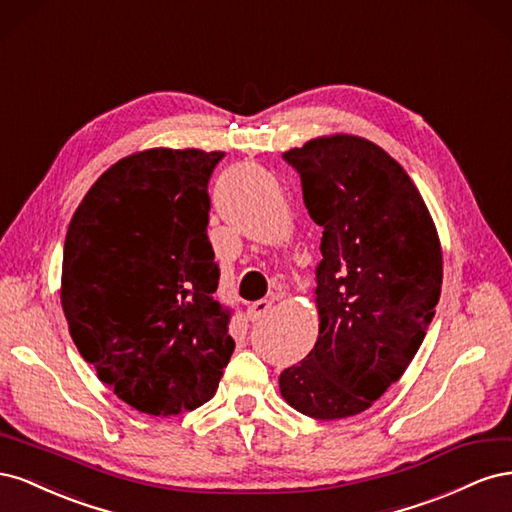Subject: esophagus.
Returning <instances> with one entry per match:
<instances>
[{"mask_svg": "<svg viewBox=\"0 0 512 512\" xmlns=\"http://www.w3.org/2000/svg\"><path fill=\"white\" fill-rule=\"evenodd\" d=\"M271 309V301L269 299H260V301H254L250 307H247V318H250L252 322H258L265 318L269 314Z\"/></svg>", "mask_w": 512, "mask_h": 512, "instance_id": "1", "label": "esophagus"}]
</instances>
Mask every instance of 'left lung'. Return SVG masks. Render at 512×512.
Here are the masks:
<instances>
[{"instance_id": "1", "label": "left lung", "mask_w": 512, "mask_h": 512, "mask_svg": "<svg viewBox=\"0 0 512 512\" xmlns=\"http://www.w3.org/2000/svg\"><path fill=\"white\" fill-rule=\"evenodd\" d=\"M282 158L322 226V260L318 342L280 389L294 410L335 421L380 399L421 348L442 290L440 241L406 170L365 138H316Z\"/></svg>"}]
</instances>
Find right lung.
<instances>
[{
	"mask_svg": "<svg viewBox=\"0 0 512 512\" xmlns=\"http://www.w3.org/2000/svg\"><path fill=\"white\" fill-rule=\"evenodd\" d=\"M220 151L149 149L91 185L70 222L61 305L83 359L132 408L196 410L235 350L213 292L209 179Z\"/></svg>",
	"mask_w": 512,
	"mask_h": 512,
	"instance_id": "add662e5",
	"label": "right lung"
}]
</instances>
